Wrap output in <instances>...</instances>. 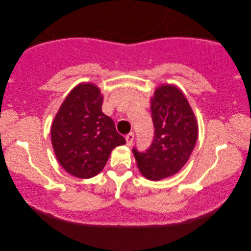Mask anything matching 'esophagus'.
I'll list each match as a JSON object with an SVG mask.
<instances>
[{
  "label": "esophagus",
  "instance_id": "34e87169",
  "mask_svg": "<svg viewBox=\"0 0 251 251\" xmlns=\"http://www.w3.org/2000/svg\"><path fill=\"white\" fill-rule=\"evenodd\" d=\"M125 139H126V145L131 146V143L134 142V139H135V134L134 132H129V134L125 137Z\"/></svg>",
  "mask_w": 251,
  "mask_h": 251
}]
</instances>
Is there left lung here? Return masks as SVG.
<instances>
[{
  "label": "left lung",
  "mask_w": 251,
  "mask_h": 251,
  "mask_svg": "<svg viewBox=\"0 0 251 251\" xmlns=\"http://www.w3.org/2000/svg\"><path fill=\"white\" fill-rule=\"evenodd\" d=\"M154 138L145 153L132 149L137 166L149 180L177 174L189 161L199 136L193 110L183 93L172 84L158 86L151 98Z\"/></svg>",
  "instance_id": "obj_1"
}]
</instances>
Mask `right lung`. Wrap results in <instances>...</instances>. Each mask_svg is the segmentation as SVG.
I'll return each instance as SVG.
<instances>
[{
	"label": "right lung",
	"mask_w": 251,
	"mask_h": 251,
	"mask_svg": "<svg viewBox=\"0 0 251 251\" xmlns=\"http://www.w3.org/2000/svg\"><path fill=\"white\" fill-rule=\"evenodd\" d=\"M103 96L93 83L76 85L60 105L51 124L50 138L58 162L81 179L97 176L111 151L126 143L114 122L102 113Z\"/></svg>",
	"instance_id": "obj_1"
}]
</instances>
